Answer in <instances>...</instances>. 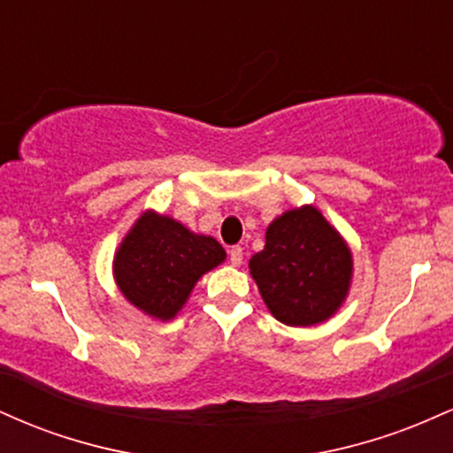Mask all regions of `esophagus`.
<instances>
[{
	"label": "esophagus",
	"mask_w": 453,
	"mask_h": 453,
	"mask_svg": "<svg viewBox=\"0 0 453 453\" xmlns=\"http://www.w3.org/2000/svg\"><path fill=\"white\" fill-rule=\"evenodd\" d=\"M227 256H230V262L234 264V266H241V264H242V247H230Z\"/></svg>",
	"instance_id": "34e87169"
}]
</instances>
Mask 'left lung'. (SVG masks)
Masks as SVG:
<instances>
[{"label":"left lung","instance_id":"obj_1","mask_svg":"<svg viewBox=\"0 0 453 453\" xmlns=\"http://www.w3.org/2000/svg\"><path fill=\"white\" fill-rule=\"evenodd\" d=\"M270 313L288 326H315L339 309L351 279V253L313 206L288 211L266 230L249 262Z\"/></svg>","mask_w":453,"mask_h":453}]
</instances>
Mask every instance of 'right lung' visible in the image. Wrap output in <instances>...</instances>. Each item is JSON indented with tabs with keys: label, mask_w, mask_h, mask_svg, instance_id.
<instances>
[{
	"label": "right lung",
	"mask_w": 453,
	"mask_h": 453,
	"mask_svg": "<svg viewBox=\"0 0 453 453\" xmlns=\"http://www.w3.org/2000/svg\"><path fill=\"white\" fill-rule=\"evenodd\" d=\"M226 259L215 238L197 236L170 217H140L114 256L126 298L157 319H173L196 280Z\"/></svg>",
	"instance_id": "1"
}]
</instances>
